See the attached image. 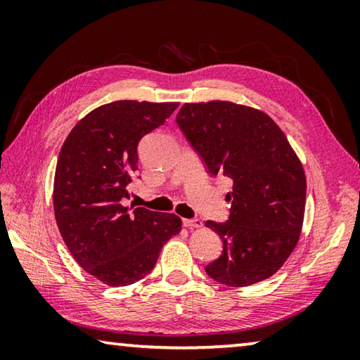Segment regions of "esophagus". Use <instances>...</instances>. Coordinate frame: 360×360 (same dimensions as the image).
Returning <instances> with one entry per match:
<instances>
[{"mask_svg": "<svg viewBox=\"0 0 360 360\" xmlns=\"http://www.w3.org/2000/svg\"><path fill=\"white\" fill-rule=\"evenodd\" d=\"M182 224H184V227H187V229H198V227H202V225H203V222L197 217H195V219H184Z\"/></svg>", "mask_w": 360, "mask_h": 360, "instance_id": "34e87169", "label": "esophagus"}]
</instances>
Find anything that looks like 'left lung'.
Here are the masks:
<instances>
[{
    "instance_id": "8db88e82",
    "label": "left lung",
    "mask_w": 360,
    "mask_h": 360,
    "mask_svg": "<svg viewBox=\"0 0 360 360\" xmlns=\"http://www.w3.org/2000/svg\"><path fill=\"white\" fill-rule=\"evenodd\" d=\"M176 124L211 178L233 182L227 221L205 224L222 240V254L205 271L230 288L275 275L300 236L307 198L288 138L265 112L230 101L186 103Z\"/></svg>"
}]
</instances>
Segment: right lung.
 Listing matches in <instances>:
<instances>
[{"instance_id":"obj_1","label":"right lung","mask_w":360,"mask_h":360,"mask_svg":"<svg viewBox=\"0 0 360 360\" xmlns=\"http://www.w3.org/2000/svg\"><path fill=\"white\" fill-rule=\"evenodd\" d=\"M179 103L120 100L94 109L71 130L58 154L53 211L65 245L85 271L109 285L143 279L181 219L127 208L138 169V144Z\"/></svg>"}]
</instances>
